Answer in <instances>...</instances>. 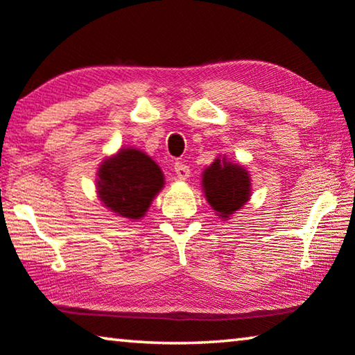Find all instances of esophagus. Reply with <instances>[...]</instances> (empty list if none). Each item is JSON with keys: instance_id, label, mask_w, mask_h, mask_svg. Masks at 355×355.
Here are the masks:
<instances>
[{"instance_id": "esophagus-1", "label": "esophagus", "mask_w": 355, "mask_h": 355, "mask_svg": "<svg viewBox=\"0 0 355 355\" xmlns=\"http://www.w3.org/2000/svg\"><path fill=\"white\" fill-rule=\"evenodd\" d=\"M173 168H175V173H177V177H178L180 180H187V178H189L191 171H189V167H188L187 164H184V162H182V161L175 162V166H173Z\"/></svg>"}]
</instances>
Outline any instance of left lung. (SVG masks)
Returning <instances> with one entry per match:
<instances>
[{"label":"left lung","mask_w":355,"mask_h":355,"mask_svg":"<svg viewBox=\"0 0 355 355\" xmlns=\"http://www.w3.org/2000/svg\"><path fill=\"white\" fill-rule=\"evenodd\" d=\"M250 177L241 166L215 159L204 171L202 187H204L208 204L218 211L219 216L227 218L237 211L250 199Z\"/></svg>","instance_id":"1"}]
</instances>
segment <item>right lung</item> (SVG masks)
I'll return each mask as SVG.
<instances>
[{"label": "right lung", "mask_w": 355, "mask_h": 355, "mask_svg": "<svg viewBox=\"0 0 355 355\" xmlns=\"http://www.w3.org/2000/svg\"><path fill=\"white\" fill-rule=\"evenodd\" d=\"M98 194L116 215L139 219L164 187L156 162L142 151L126 148L105 159L98 172Z\"/></svg>", "instance_id": "add662e5"}]
</instances>
